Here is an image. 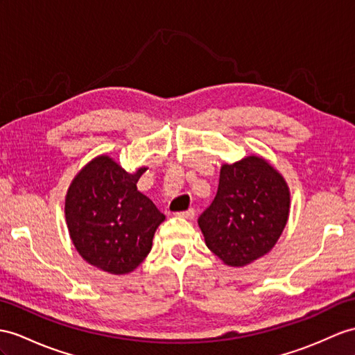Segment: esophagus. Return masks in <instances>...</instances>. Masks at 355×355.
I'll use <instances>...</instances> for the list:
<instances>
[{"instance_id":"34e87169","label":"esophagus","mask_w":355,"mask_h":355,"mask_svg":"<svg viewBox=\"0 0 355 355\" xmlns=\"http://www.w3.org/2000/svg\"><path fill=\"white\" fill-rule=\"evenodd\" d=\"M194 214H196V209H194V207H189V209L182 211V212H176L178 217H180V218H193V217H194Z\"/></svg>"}]
</instances>
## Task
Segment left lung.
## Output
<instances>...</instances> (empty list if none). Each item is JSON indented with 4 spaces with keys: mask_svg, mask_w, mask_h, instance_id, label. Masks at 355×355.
<instances>
[{
    "mask_svg": "<svg viewBox=\"0 0 355 355\" xmlns=\"http://www.w3.org/2000/svg\"><path fill=\"white\" fill-rule=\"evenodd\" d=\"M286 180L261 157L224 164L217 196L198 217L205 243L229 266H245L277 243L289 217Z\"/></svg>",
    "mask_w": 355,
    "mask_h": 355,
    "instance_id": "left-lung-1",
    "label": "left lung"
}]
</instances>
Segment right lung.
<instances>
[{"instance_id":"1","label":"right lung","mask_w":355,"mask_h":355,"mask_svg":"<svg viewBox=\"0 0 355 355\" xmlns=\"http://www.w3.org/2000/svg\"><path fill=\"white\" fill-rule=\"evenodd\" d=\"M146 167L128 173L107 157L94 158L67 189L64 214L76 252L110 274L134 271L150 253L166 215L137 189Z\"/></svg>"}]
</instances>
